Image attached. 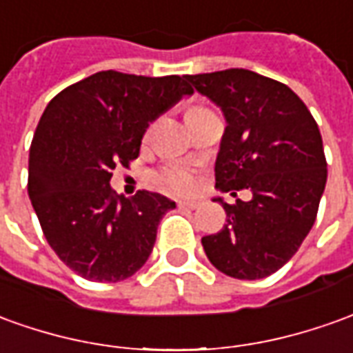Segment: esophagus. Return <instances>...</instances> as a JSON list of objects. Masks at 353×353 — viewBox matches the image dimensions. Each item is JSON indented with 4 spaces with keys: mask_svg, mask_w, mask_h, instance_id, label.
<instances>
[{
    "mask_svg": "<svg viewBox=\"0 0 353 353\" xmlns=\"http://www.w3.org/2000/svg\"><path fill=\"white\" fill-rule=\"evenodd\" d=\"M201 203L200 201H190V200H181L179 201V208L181 209H198Z\"/></svg>",
    "mask_w": 353,
    "mask_h": 353,
    "instance_id": "1",
    "label": "esophagus"
}]
</instances>
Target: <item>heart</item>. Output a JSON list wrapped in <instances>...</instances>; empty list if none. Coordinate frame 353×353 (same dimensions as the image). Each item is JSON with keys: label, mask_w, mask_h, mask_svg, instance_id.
I'll return each mask as SVG.
<instances>
[{"label": "heart", "mask_w": 353, "mask_h": 353, "mask_svg": "<svg viewBox=\"0 0 353 353\" xmlns=\"http://www.w3.org/2000/svg\"><path fill=\"white\" fill-rule=\"evenodd\" d=\"M159 182H161L165 188H169L172 192H192L196 188V176L188 167L184 165H171V167H165L159 172Z\"/></svg>", "instance_id": "1"}]
</instances>
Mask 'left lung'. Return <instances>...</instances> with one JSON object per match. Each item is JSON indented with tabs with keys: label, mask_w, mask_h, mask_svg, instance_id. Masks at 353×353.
<instances>
[{
	"label": "left lung",
	"mask_w": 353,
	"mask_h": 353,
	"mask_svg": "<svg viewBox=\"0 0 353 353\" xmlns=\"http://www.w3.org/2000/svg\"><path fill=\"white\" fill-rule=\"evenodd\" d=\"M192 90L215 101L227 119L215 161V186L250 188L252 200L221 205L227 225L201 238L209 261L240 281L279 271L310 234L327 184L319 126L283 82L254 70L188 74Z\"/></svg>",
	"instance_id": "left-lung-1"
}]
</instances>
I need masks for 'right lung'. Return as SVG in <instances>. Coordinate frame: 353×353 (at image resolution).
Returning a JSON list of instances; mask_svg holds the SVG:
<instances>
[{
	"mask_svg": "<svg viewBox=\"0 0 353 353\" xmlns=\"http://www.w3.org/2000/svg\"><path fill=\"white\" fill-rule=\"evenodd\" d=\"M188 94L179 74L101 70L46 107L28 155V196L48 244L82 279L119 283L148 261L174 201L148 190L125 198L109 181L138 157L153 119Z\"/></svg>",
	"mask_w": 353,
	"mask_h": 353,
	"instance_id": "add662e5",
	"label": "right lung"
}]
</instances>
